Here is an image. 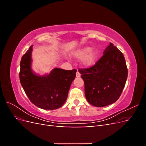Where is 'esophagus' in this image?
<instances>
[{
	"label": "esophagus",
	"instance_id": "1",
	"mask_svg": "<svg viewBox=\"0 0 146 146\" xmlns=\"http://www.w3.org/2000/svg\"><path fill=\"white\" fill-rule=\"evenodd\" d=\"M80 76H81L80 73L78 71H77V72H76V77H80Z\"/></svg>",
	"mask_w": 146,
	"mask_h": 146
}]
</instances>
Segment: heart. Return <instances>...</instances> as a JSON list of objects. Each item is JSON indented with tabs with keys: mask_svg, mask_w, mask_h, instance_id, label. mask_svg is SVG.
Segmentation results:
<instances>
[{
	"mask_svg": "<svg viewBox=\"0 0 146 146\" xmlns=\"http://www.w3.org/2000/svg\"><path fill=\"white\" fill-rule=\"evenodd\" d=\"M92 47L86 46L74 51L73 56L77 60H82V65L86 68L93 66L98 58V52L92 50Z\"/></svg>",
	"mask_w": 146,
	"mask_h": 146,
	"instance_id": "obj_1",
	"label": "heart"
}]
</instances>
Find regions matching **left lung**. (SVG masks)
Returning <instances> with one entry per match:
<instances>
[{"instance_id": "8db88e82", "label": "left lung", "mask_w": 146, "mask_h": 146, "mask_svg": "<svg viewBox=\"0 0 146 146\" xmlns=\"http://www.w3.org/2000/svg\"><path fill=\"white\" fill-rule=\"evenodd\" d=\"M103 54L93 66L78 69L85 83L87 101L98 107H105L117 100L128 76L124 56L113 44L110 43Z\"/></svg>"}]
</instances>
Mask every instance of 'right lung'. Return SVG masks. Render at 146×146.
<instances>
[{
	"mask_svg": "<svg viewBox=\"0 0 146 146\" xmlns=\"http://www.w3.org/2000/svg\"><path fill=\"white\" fill-rule=\"evenodd\" d=\"M33 45L23 56L19 79L30 100L38 108L55 110L62 107L67 99L70 85L76 76V69L54 68L49 74L39 76L32 69Z\"/></svg>",
	"mask_w": 146,
	"mask_h": 146,
	"instance_id": "1",
	"label": "right lung"
}]
</instances>
